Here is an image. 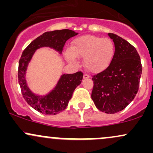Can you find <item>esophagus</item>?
<instances>
[{
	"instance_id": "obj_1",
	"label": "esophagus",
	"mask_w": 153,
	"mask_h": 153,
	"mask_svg": "<svg viewBox=\"0 0 153 153\" xmlns=\"http://www.w3.org/2000/svg\"><path fill=\"white\" fill-rule=\"evenodd\" d=\"M90 78V76H89L88 74H84L83 75V79H87V78Z\"/></svg>"
}]
</instances>
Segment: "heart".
Returning a JSON list of instances; mask_svg holds the SVG:
<instances>
[{
    "instance_id": "heart-1",
    "label": "heart",
    "mask_w": 153,
    "mask_h": 153,
    "mask_svg": "<svg viewBox=\"0 0 153 153\" xmlns=\"http://www.w3.org/2000/svg\"><path fill=\"white\" fill-rule=\"evenodd\" d=\"M114 50V44L110 39L85 35L72 42L71 48L65 51V57L74 65H78V57L83 58L84 65L88 71L99 73L109 65Z\"/></svg>"
}]
</instances>
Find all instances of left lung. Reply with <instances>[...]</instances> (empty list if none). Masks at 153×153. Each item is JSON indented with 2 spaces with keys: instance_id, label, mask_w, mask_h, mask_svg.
I'll return each mask as SVG.
<instances>
[{
  "instance_id": "obj_1",
  "label": "left lung",
  "mask_w": 153,
  "mask_h": 153,
  "mask_svg": "<svg viewBox=\"0 0 153 153\" xmlns=\"http://www.w3.org/2000/svg\"><path fill=\"white\" fill-rule=\"evenodd\" d=\"M115 52L109 66L92 80L91 99L98 109L106 114L121 111L134 99L139 89L142 65L131 44L118 35L108 33Z\"/></svg>"
}]
</instances>
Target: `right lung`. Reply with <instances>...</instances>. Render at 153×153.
Wrapping results in <instances>:
<instances>
[{"label": "right lung", "instance_id": "1", "mask_svg": "<svg viewBox=\"0 0 153 153\" xmlns=\"http://www.w3.org/2000/svg\"><path fill=\"white\" fill-rule=\"evenodd\" d=\"M77 34L78 33L70 29L47 31L31 42L23 52L19 63V83L28 104L40 113L55 115L65 109L75 89L81 83L83 74L81 72L74 74H63L48 94L39 95L31 90L26 81L29 64L35 52L42 47H50L61 54L67 40Z\"/></svg>", "mask_w": 153, "mask_h": 153}]
</instances>
